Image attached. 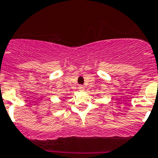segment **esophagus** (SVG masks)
<instances>
[{
	"label": "esophagus",
	"mask_w": 158,
	"mask_h": 158,
	"mask_svg": "<svg viewBox=\"0 0 158 158\" xmlns=\"http://www.w3.org/2000/svg\"><path fill=\"white\" fill-rule=\"evenodd\" d=\"M78 88H79V90H81V91H83V90H84V87H83V85H79Z\"/></svg>",
	"instance_id": "obj_1"
}]
</instances>
